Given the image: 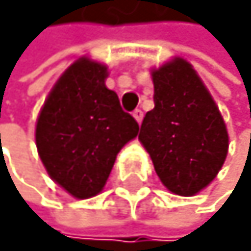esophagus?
<instances>
[{
	"label": "esophagus",
	"mask_w": 251,
	"mask_h": 251,
	"mask_svg": "<svg viewBox=\"0 0 251 251\" xmlns=\"http://www.w3.org/2000/svg\"><path fill=\"white\" fill-rule=\"evenodd\" d=\"M133 117H134V120H136V122L139 123V125H141V122H143V112H141V110H134V112H133Z\"/></svg>",
	"instance_id": "1"
}]
</instances>
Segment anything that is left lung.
<instances>
[{
	"instance_id": "8db88e82",
	"label": "left lung",
	"mask_w": 251,
	"mask_h": 251,
	"mask_svg": "<svg viewBox=\"0 0 251 251\" xmlns=\"http://www.w3.org/2000/svg\"><path fill=\"white\" fill-rule=\"evenodd\" d=\"M154 108L139 133L155 174L170 193L195 196L226 162L229 133L203 79L180 56L151 70Z\"/></svg>"
}]
</instances>
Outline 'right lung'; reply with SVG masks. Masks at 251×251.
Instances as JSON below:
<instances>
[{"label": "right lung", "instance_id": "1", "mask_svg": "<svg viewBox=\"0 0 251 251\" xmlns=\"http://www.w3.org/2000/svg\"><path fill=\"white\" fill-rule=\"evenodd\" d=\"M108 66L81 56L58 77L35 125V144L50 178L77 200L99 195L122 148L139 125L105 86Z\"/></svg>", "mask_w": 251, "mask_h": 251}]
</instances>
